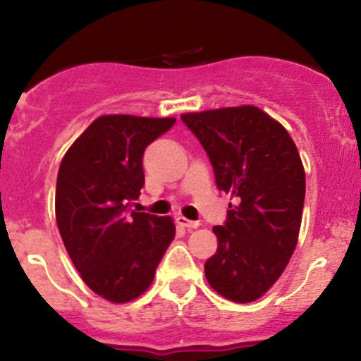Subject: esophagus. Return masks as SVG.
<instances>
[{"label":"esophagus","mask_w":361,"mask_h":361,"mask_svg":"<svg viewBox=\"0 0 361 361\" xmlns=\"http://www.w3.org/2000/svg\"><path fill=\"white\" fill-rule=\"evenodd\" d=\"M176 222H178V226L185 227V229H188V231L197 229V227L200 226V222H198V221H188V219L183 217V215H180V217L176 219Z\"/></svg>","instance_id":"esophagus-1"}]
</instances>
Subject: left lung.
Instances as JSON below:
<instances>
[{
	"label": "left lung",
	"mask_w": 361,
	"mask_h": 361,
	"mask_svg": "<svg viewBox=\"0 0 361 361\" xmlns=\"http://www.w3.org/2000/svg\"><path fill=\"white\" fill-rule=\"evenodd\" d=\"M219 190L234 197L217 252L205 263L210 287L233 302L259 299L280 279L297 246L305 173L283 126L252 105L185 114Z\"/></svg>",
	"instance_id": "1"
}]
</instances>
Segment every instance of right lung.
Segmentation results:
<instances>
[{
    "mask_svg": "<svg viewBox=\"0 0 361 361\" xmlns=\"http://www.w3.org/2000/svg\"><path fill=\"white\" fill-rule=\"evenodd\" d=\"M175 122L103 115L62 157L57 227L81 279L110 302L123 304L146 292L175 239L171 217L130 210L144 186V151Z\"/></svg>",
    "mask_w": 361,
    "mask_h": 361,
    "instance_id": "right-lung-1",
    "label": "right lung"
}]
</instances>
